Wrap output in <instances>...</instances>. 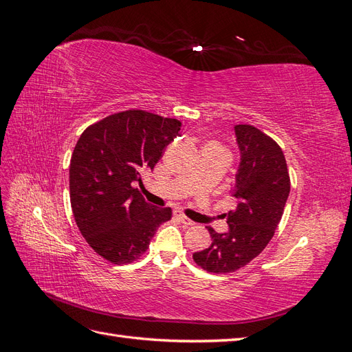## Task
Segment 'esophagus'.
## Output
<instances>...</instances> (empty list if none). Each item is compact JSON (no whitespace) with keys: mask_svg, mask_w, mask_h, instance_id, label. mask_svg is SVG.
I'll list each match as a JSON object with an SVG mask.
<instances>
[{"mask_svg":"<svg viewBox=\"0 0 352 352\" xmlns=\"http://www.w3.org/2000/svg\"><path fill=\"white\" fill-rule=\"evenodd\" d=\"M175 216H176V219L180 221V223H184V225H186V226H194L195 223L190 220V219H188L184 212H180V211H175Z\"/></svg>","mask_w":352,"mask_h":352,"instance_id":"esophagus-1","label":"esophagus"}]
</instances>
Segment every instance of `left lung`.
<instances>
[{
	"mask_svg": "<svg viewBox=\"0 0 352 352\" xmlns=\"http://www.w3.org/2000/svg\"><path fill=\"white\" fill-rule=\"evenodd\" d=\"M241 164L233 197L236 208L228 212L229 230L208 228L211 245L195 252L194 261L210 273H230L267 247L282 219L291 179L279 144L251 124L235 126Z\"/></svg>",
	"mask_w": 352,
	"mask_h": 352,
	"instance_id": "8db88e82",
	"label": "left lung"
}]
</instances>
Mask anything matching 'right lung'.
<instances>
[{
    "label": "right lung",
    "instance_id": "obj_1",
    "mask_svg": "<svg viewBox=\"0 0 352 352\" xmlns=\"http://www.w3.org/2000/svg\"><path fill=\"white\" fill-rule=\"evenodd\" d=\"M180 122L144 110L114 113L88 126L70 160V202L82 236L113 264L146 251L155 230L172 219L133 188L179 135Z\"/></svg>",
    "mask_w": 352,
    "mask_h": 352
}]
</instances>
